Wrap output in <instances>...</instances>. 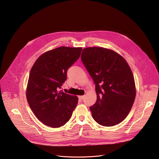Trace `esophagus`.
Masks as SVG:
<instances>
[{"mask_svg":"<svg viewBox=\"0 0 159 159\" xmlns=\"http://www.w3.org/2000/svg\"><path fill=\"white\" fill-rule=\"evenodd\" d=\"M84 98H85L84 96H79V98L80 100H83V99H84Z\"/></svg>","mask_w":159,"mask_h":159,"instance_id":"obj_1","label":"esophagus"}]
</instances>
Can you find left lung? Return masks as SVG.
<instances>
[{
	"label": "left lung",
	"instance_id": "left-lung-1",
	"mask_svg": "<svg viewBox=\"0 0 159 159\" xmlns=\"http://www.w3.org/2000/svg\"><path fill=\"white\" fill-rule=\"evenodd\" d=\"M81 60L96 84L97 100L90 107L94 120L104 126L123 121L136 96L132 71L116 52L101 47L83 49Z\"/></svg>",
	"mask_w": 159,
	"mask_h": 159
}]
</instances>
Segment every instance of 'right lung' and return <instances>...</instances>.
<instances>
[{
    "instance_id": "1",
    "label": "right lung",
    "mask_w": 159,
    "mask_h": 159,
    "mask_svg": "<svg viewBox=\"0 0 159 159\" xmlns=\"http://www.w3.org/2000/svg\"><path fill=\"white\" fill-rule=\"evenodd\" d=\"M82 50V48H57L41 55L32 66L26 98L34 115L44 125L59 128L70 119L78 98L58 90Z\"/></svg>"
}]
</instances>
